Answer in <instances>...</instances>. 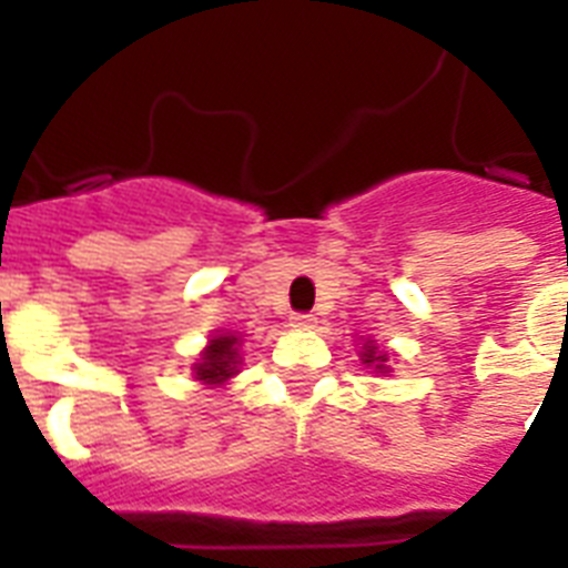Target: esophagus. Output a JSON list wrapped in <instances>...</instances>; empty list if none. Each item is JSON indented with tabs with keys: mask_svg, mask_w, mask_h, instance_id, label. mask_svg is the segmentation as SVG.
Instances as JSON below:
<instances>
[{
	"mask_svg": "<svg viewBox=\"0 0 568 568\" xmlns=\"http://www.w3.org/2000/svg\"><path fill=\"white\" fill-rule=\"evenodd\" d=\"M290 324L298 329H313L318 321H315V315H310V313H295V315H290Z\"/></svg>",
	"mask_w": 568,
	"mask_h": 568,
	"instance_id": "34e87169",
	"label": "esophagus"
}]
</instances>
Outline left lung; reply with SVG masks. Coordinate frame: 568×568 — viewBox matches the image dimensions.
I'll return each mask as SVG.
<instances>
[{"label":"left lung","instance_id":"left-lung-1","mask_svg":"<svg viewBox=\"0 0 568 568\" xmlns=\"http://www.w3.org/2000/svg\"><path fill=\"white\" fill-rule=\"evenodd\" d=\"M361 364L369 366V369H375V373H393L389 369V353L386 349H381L375 341H364V346H361V353H358Z\"/></svg>","mask_w":568,"mask_h":568}]
</instances>
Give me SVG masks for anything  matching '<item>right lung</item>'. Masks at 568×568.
Instances as JSON below:
<instances>
[{
	"label": "right lung",
	"mask_w": 568,
	"mask_h": 568,
	"mask_svg": "<svg viewBox=\"0 0 568 568\" xmlns=\"http://www.w3.org/2000/svg\"><path fill=\"white\" fill-rule=\"evenodd\" d=\"M241 338L235 333H219L215 338H210V344L204 346L202 358L193 364L195 381H202L207 386H222L239 373L241 355H239Z\"/></svg>",
	"instance_id": "obj_1"
}]
</instances>
